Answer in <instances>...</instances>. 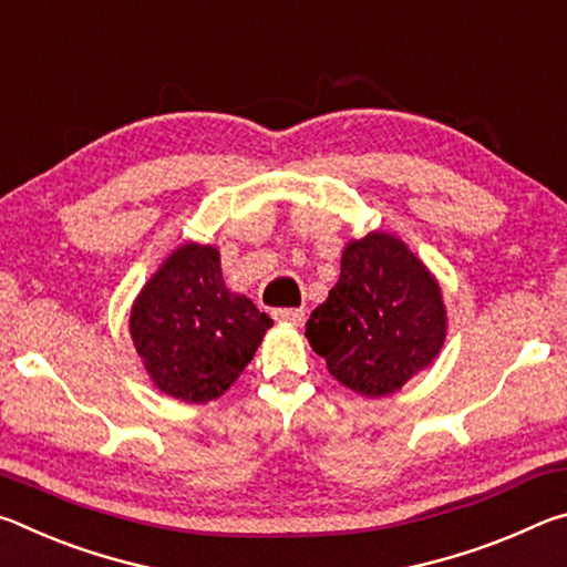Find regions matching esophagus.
<instances>
[{"instance_id":"1","label":"esophagus","mask_w":567,"mask_h":567,"mask_svg":"<svg viewBox=\"0 0 567 567\" xmlns=\"http://www.w3.org/2000/svg\"><path fill=\"white\" fill-rule=\"evenodd\" d=\"M272 315L277 322H290V324L305 322V310H300V307H280V310H275Z\"/></svg>"}]
</instances>
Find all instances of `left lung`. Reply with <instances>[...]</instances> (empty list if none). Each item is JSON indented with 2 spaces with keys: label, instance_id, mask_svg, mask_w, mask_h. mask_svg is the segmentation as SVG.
Instances as JSON below:
<instances>
[{
  "label": "left lung",
  "instance_id": "left-lung-1",
  "mask_svg": "<svg viewBox=\"0 0 567 567\" xmlns=\"http://www.w3.org/2000/svg\"><path fill=\"white\" fill-rule=\"evenodd\" d=\"M305 328L334 380L380 398L435 360L445 305L435 277L398 237L370 233L344 247L340 280Z\"/></svg>",
  "mask_w": 567,
  "mask_h": 567
}]
</instances>
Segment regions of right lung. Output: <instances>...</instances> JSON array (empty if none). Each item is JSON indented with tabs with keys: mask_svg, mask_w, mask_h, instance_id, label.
Segmentation results:
<instances>
[{
	"mask_svg": "<svg viewBox=\"0 0 567 567\" xmlns=\"http://www.w3.org/2000/svg\"><path fill=\"white\" fill-rule=\"evenodd\" d=\"M272 320L245 295L229 292L219 252L182 245L142 287L130 332L142 362L167 395L209 402L243 375Z\"/></svg>",
	"mask_w": 567,
	"mask_h": 567,
	"instance_id": "add662e5",
	"label": "right lung"
}]
</instances>
